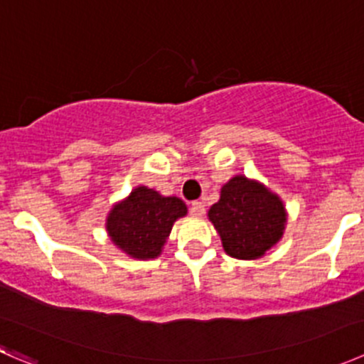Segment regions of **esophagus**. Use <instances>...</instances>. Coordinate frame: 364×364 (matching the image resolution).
Segmentation results:
<instances>
[{"label":"esophagus","instance_id":"obj_1","mask_svg":"<svg viewBox=\"0 0 364 364\" xmlns=\"http://www.w3.org/2000/svg\"><path fill=\"white\" fill-rule=\"evenodd\" d=\"M204 213H205V205L204 203H200V200H196V203H192V205H190V215L192 216L200 218V216H204Z\"/></svg>","mask_w":364,"mask_h":364}]
</instances>
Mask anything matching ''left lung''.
Wrapping results in <instances>:
<instances>
[{"label": "left lung", "instance_id": "left-lung-1", "mask_svg": "<svg viewBox=\"0 0 364 364\" xmlns=\"http://www.w3.org/2000/svg\"><path fill=\"white\" fill-rule=\"evenodd\" d=\"M227 255L241 260L262 257L282 240L287 222L284 203L259 181L234 176L208 211Z\"/></svg>", "mask_w": 364, "mask_h": 364}]
</instances>
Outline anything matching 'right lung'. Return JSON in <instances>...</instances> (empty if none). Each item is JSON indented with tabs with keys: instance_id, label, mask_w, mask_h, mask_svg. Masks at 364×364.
<instances>
[{
	"instance_id": "obj_1",
	"label": "right lung",
	"mask_w": 364,
	"mask_h": 364,
	"mask_svg": "<svg viewBox=\"0 0 364 364\" xmlns=\"http://www.w3.org/2000/svg\"><path fill=\"white\" fill-rule=\"evenodd\" d=\"M185 215L186 204L178 197H164L148 186H137L111 209L105 229L112 243L127 255L155 259L176 220Z\"/></svg>"
}]
</instances>
